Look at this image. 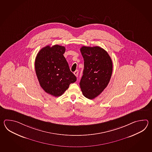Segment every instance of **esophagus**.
I'll list each match as a JSON object with an SVG mask.
<instances>
[{
	"instance_id": "34e87169",
	"label": "esophagus",
	"mask_w": 152,
	"mask_h": 152,
	"mask_svg": "<svg viewBox=\"0 0 152 152\" xmlns=\"http://www.w3.org/2000/svg\"><path fill=\"white\" fill-rule=\"evenodd\" d=\"M78 73H79V71H78V70H76V71L74 72V74H75V75L76 77H77V75H78Z\"/></svg>"
}]
</instances>
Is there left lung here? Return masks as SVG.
Instances as JSON below:
<instances>
[{
  "mask_svg": "<svg viewBox=\"0 0 152 152\" xmlns=\"http://www.w3.org/2000/svg\"><path fill=\"white\" fill-rule=\"evenodd\" d=\"M80 52L84 58L83 75L80 86L83 95L92 99L107 87L113 72V62L106 50L99 47L83 46Z\"/></svg>",
  "mask_w": 152,
  "mask_h": 152,
  "instance_id": "obj_1",
  "label": "left lung"
}]
</instances>
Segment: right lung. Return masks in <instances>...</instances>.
I'll return each instance as SVG.
<instances>
[{
  "mask_svg": "<svg viewBox=\"0 0 152 152\" xmlns=\"http://www.w3.org/2000/svg\"><path fill=\"white\" fill-rule=\"evenodd\" d=\"M65 50L61 45H47L39 50L35 58L36 74L40 86L54 97L61 96L69 85L77 80L63 55Z\"/></svg>",
  "mask_w": 152,
  "mask_h": 152,
  "instance_id": "1",
  "label": "right lung"
}]
</instances>
